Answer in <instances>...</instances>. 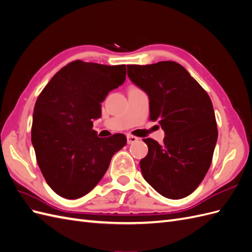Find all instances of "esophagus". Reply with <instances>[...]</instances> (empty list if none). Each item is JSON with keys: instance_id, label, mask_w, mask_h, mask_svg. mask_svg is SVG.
Returning a JSON list of instances; mask_svg holds the SVG:
<instances>
[{"instance_id": "34e87169", "label": "esophagus", "mask_w": 252, "mask_h": 252, "mask_svg": "<svg viewBox=\"0 0 252 252\" xmlns=\"http://www.w3.org/2000/svg\"><path fill=\"white\" fill-rule=\"evenodd\" d=\"M139 141V138H136V136H133V135H127V143L128 144H132V143H135Z\"/></svg>"}]
</instances>
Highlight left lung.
Wrapping results in <instances>:
<instances>
[{"label": "left lung", "instance_id": "8db88e82", "mask_svg": "<svg viewBox=\"0 0 252 252\" xmlns=\"http://www.w3.org/2000/svg\"><path fill=\"white\" fill-rule=\"evenodd\" d=\"M127 74L148 94L149 119L165 131L162 145L144 139L148 154L140 161L144 179L165 197L192 193L207 173L218 127L208 94L184 67L172 61L127 65Z\"/></svg>", "mask_w": 252, "mask_h": 252}]
</instances>
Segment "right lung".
Segmentation results:
<instances>
[{
    "label": "right lung",
    "instance_id": "add662e5",
    "mask_svg": "<svg viewBox=\"0 0 252 252\" xmlns=\"http://www.w3.org/2000/svg\"><path fill=\"white\" fill-rule=\"evenodd\" d=\"M126 79V65L77 60L58 71L35 102L32 142L44 179L60 196L87 194L107 171L111 158L127 139H102L93 130L101 103Z\"/></svg>",
    "mask_w": 252,
    "mask_h": 252
}]
</instances>
